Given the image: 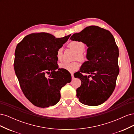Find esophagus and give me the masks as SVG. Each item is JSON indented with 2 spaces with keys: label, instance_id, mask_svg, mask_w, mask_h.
<instances>
[{
  "label": "esophagus",
  "instance_id": "1",
  "mask_svg": "<svg viewBox=\"0 0 134 134\" xmlns=\"http://www.w3.org/2000/svg\"><path fill=\"white\" fill-rule=\"evenodd\" d=\"M71 78H72V79H73L74 78V74H72V73H71Z\"/></svg>",
  "mask_w": 134,
  "mask_h": 134
}]
</instances>
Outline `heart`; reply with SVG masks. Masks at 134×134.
Here are the masks:
<instances>
[{
    "label": "heart",
    "mask_w": 134,
    "mask_h": 134,
    "mask_svg": "<svg viewBox=\"0 0 134 134\" xmlns=\"http://www.w3.org/2000/svg\"><path fill=\"white\" fill-rule=\"evenodd\" d=\"M68 46L76 52L75 58V59L78 60L82 62H86L87 60V55L83 52L86 46L83 42L72 41L68 43ZM62 57L63 49L62 48H59L56 51V58L60 61L62 59ZM59 68L69 72H74L79 68V64L76 62L72 63H62L59 64Z\"/></svg>",
    "instance_id": "1"
}]
</instances>
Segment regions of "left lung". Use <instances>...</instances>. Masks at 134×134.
Returning <instances> with one entry per match:
<instances>
[{
    "label": "left lung",
    "instance_id": "1",
    "mask_svg": "<svg viewBox=\"0 0 134 134\" xmlns=\"http://www.w3.org/2000/svg\"><path fill=\"white\" fill-rule=\"evenodd\" d=\"M70 39L82 41L88 47V61L83 63L78 74L82 84L77 88L76 96L84 104L98 106L112 94L119 74V51L114 37L107 30L90 26L73 34ZM82 73L90 75L83 76Z\"/></svg>",
    "mask_w": 134,
    "mask_h": 134
}]
</instances>
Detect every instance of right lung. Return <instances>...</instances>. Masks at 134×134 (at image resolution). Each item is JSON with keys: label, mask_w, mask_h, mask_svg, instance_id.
Here are the masks:
<instances>
[{"label": "right lung", "mask_w": 134, "mask_h": 134, "mask_svg": "<svg viewBox=\"0 0 134 134\" xmlns=\"http://www.w3.org/2000/svg\"><path fill=\"white\" fill-rule=\"evenodd\" d=\"M71 35L62 38L45 32L26 36L17 44L14 68L24 95L35 106L57 103L60 90L71 80V75L58 68L56 51Z\"/></svg>", "instance_id": "add662e5"}]
</instances>
